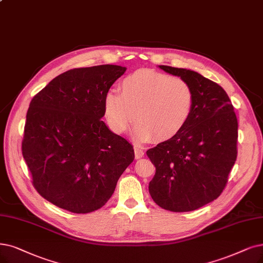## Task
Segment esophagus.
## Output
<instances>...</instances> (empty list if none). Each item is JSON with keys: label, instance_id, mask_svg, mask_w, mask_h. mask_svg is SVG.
<instances>
[{"label": "esophagus", "instance_id": "esophagus-1", "mask_svg": "<svg viewBox=\"0 0 263 263\" xmlns=\"http://www.w3.org/2000/svg\"><path fill=\"white\" fill-rule=\"evenodd\" d=\"M134 151H135L136 159H140V157H142L144 155V150H143V148H141V146L136 145L134 148Z\"/></svg>", "mask_w": 263, "mask_h": 263}]
</instances>
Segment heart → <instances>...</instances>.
Masks as SVG:
<instances>
[{"instance_id": "heart-1", "label": "heart", "mask_w": 263, "mask_h": 263, "mask_svg": "<svg viewBox=\"0 0 263 263\" xmlns=\"http://www.w3.org/2000/svg\"><path fill=\"white\" fill-rule=\"evenodd\" d=\"M121 93L110 90L103 98V115L112 132L124 134L133 121L135 138L148 142L168 140L179 134L190 121L194 91L180 78L141 69L120 83Z\"/></svg>"}]
</instances>
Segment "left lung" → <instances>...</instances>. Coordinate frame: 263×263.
I'll return each instance as SVG.
<instances>
[{"label": "left lung", "mask_w": 263, "mask_h": 263, "mask_svg": "<svg viewBox=\"0 0 263 263\" xmlns=\"http://www.w3.org/2000/svg\"><path fill=\"white\" fill-rule=\"evenodd\" d=\"M159 67L190 84L194 109L179 134L146 151L155 166L149 192L166 211L191 212L223 191L236 161L237 119L229 96L217 83L189 69Z\"/></svg>", "instance_id": "8db88e82"}]
</instances>
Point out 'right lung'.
<instances>
[{
    "mask_svg": "<svg viewBox=\"0 0 263 263\" xmlns=\"http://www.w3.org/2000/svg\"><path fill=\"white\" fill-rule=\"evenodd\" d=\"M125 67L69 70L31 100L23 155L40 195L74 214L97 211L134 161L133 145L109 129L103 98Z\"/></svg>",
    "mask_w": 263,
    "mask_h": 263,
    "instance_id": "right-lung-1",
    "label": "right lung"
}]
</instances>
